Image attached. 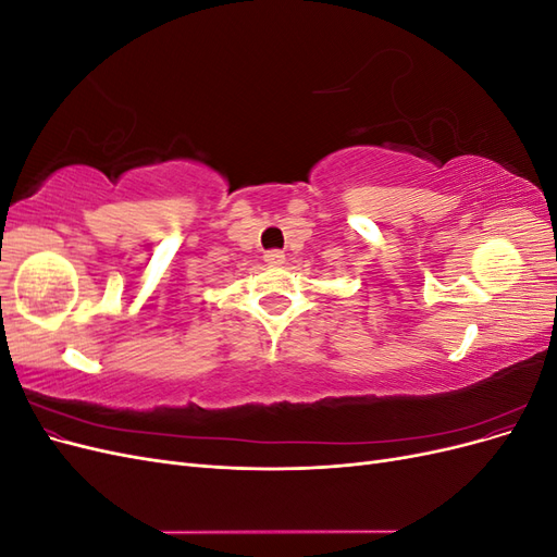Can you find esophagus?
<instances>
[{
  "label": "esophagus",
  "instance_id": "34e87169",
  "mask_svg": "<svg viewBox=\"0 0 557 557\" xmlns=\"http://www.w3.org/2000/svg\"><path fill=\"white\" fill-rule=\"evenodd\" d=\"M264 262H267V264H272V267H281V264H285L283 250H267V252H264Z\"/></svg>",
  "mask_w": 557,
  "mask_h": 557
}]
</instances>
